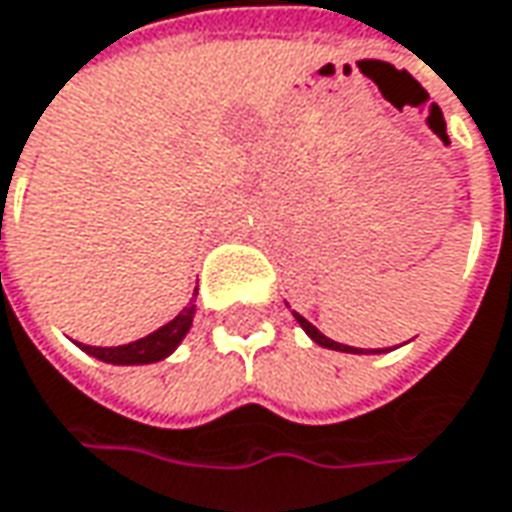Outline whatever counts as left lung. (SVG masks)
I'll use <instances>...</instances> for the list:
<instances>
[{
	"mask_svg": "<svg viewBox=\"0 0 512 512\" xmlns=\"http://www.w3.org/2000/svg\"><path fill=\"white\" fill-rule=\"evenodd\" d=\"M293 316H296V322L302 325V330H305L307 336H310V339H313V342H316V344H322V347H327V350H342V353H364L362 347H350V344H339V342H333V339H327L325 333H319V330L310 325L305 316H299L296 310H293ZM370 353H384V350H382V347H379V350H370Z\"/></svg>",
	"mask_w": 512,
	"mask_h": 512,
	"instance_id": "8db88e82",
	"label": "left lung"
}]
</instances>
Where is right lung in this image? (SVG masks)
<instances>
[{
  "mask_svg": "<svg viewBox=\"0 0 512 512\" xmlns=\"http://www.w3.org/2000/svg\"><path fill=\"white\" fill-rule=\"evenodd\" d=\"M193 316H196V290H193V299L190 305L165 327L153 330L145 339H136L130 344H119V347H93V344H79L85 353H90L93 359L108 364H153L168 359L170 353L179 347V342L185 339V333L193 325Z\"/></svg>",
  "mask_w": 512,
  "mask_h": 512,
  "instance_id": "1",
  "label": "right lung"
}]
</instances>
